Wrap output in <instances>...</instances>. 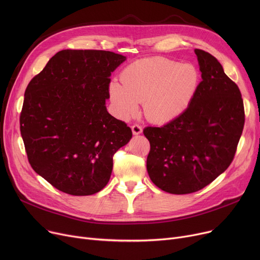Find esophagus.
<instances>
[{"label":"esophagus","mask_w":260,"mask_h":260,"mask_svg":"<svg viewBox=\"0 0 260 260\" xmlns=\"http://www.w3.org/2000/svg\"><path fill=\"white\" fill-rule=\"evenodd\" d=\"M132 131H133L134 135H139V134L142 133V127L139 124H134L132 126Z\"/></svg>","instance_id":"obj_1"}]
</instances>
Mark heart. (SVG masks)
I'll return each instance as SVG.
<instances>
[{
	"instance_id": "1",
	"label": "heart",
	"mask_w": 260,
	"mask_h": 260,
	"mask_svg": "<svg viewBox=\"0 0 260 260\" xmlns=\"http://www.w3.org/2000/svg\"><path fill=\"white\" fill-rule=\"evenodd\" d=\"M121 83L109 84V95L117 113L129 117L143 102L144 113L155 123L180 117L192 104L200 84V75L192 64H180L161 57L143 58L127 65Z\"/></svg>"
}]
</instances>
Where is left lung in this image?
<instances>
[{
    "label": "left lung",
    "mask_w": 260,
    "mask_h": 260,
    "mask_svg": "<svg viewBox=\"0 0 260 260\" xmlns=\"http://www.w3.org/2000/svg\"><path fill=\"white\" fill-rule=\"evenodd\" d=\"M202 81L180 117L161 127L147 126L149 178L165 192H197L222 174L234 159L244 125L240 90L211 53L195 49Z\"/></svg>",
    "instance_id": "obj_1"
}]
</instances>
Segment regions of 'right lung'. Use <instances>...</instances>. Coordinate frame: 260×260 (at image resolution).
I'll return each mask as SVG.
<instances>
[{
  "label": "right lung",
  "instance_id": "obj_1",
  "mask_svg": "<svg viewBox=\"0 0 260 260\" xmlns=\"http://www.w3.org/2000/svg\"><path fill=\"white\" fill-rule=\"evenodd\" d=\"M125 57L106 50L64 49L27 85L20 129L34 171L61 192L98 193L113 156L133 133L108 114L111 75Z\"/></svg>",
  "mask_w": 260,
  "mask_h": 260
}]
</instances>
